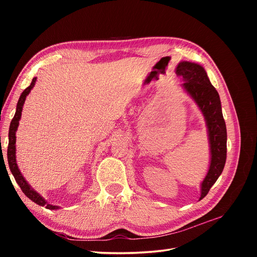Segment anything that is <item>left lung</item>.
I'll use <instances>...</instances> for the list:
<instances>
[{
    "instance_id": "8db88e82",
    "label": "left lung",
    "mask_w": 257,
    "mask_h": 257,
    "mask_svg": "<svg viewBox=\"0 0 257 257\" xmlns=\"http://www.w3.org/2000/svg\"><path fill=\"white\" fill-rule=\"evenodd\" d=\"M177 75L183 79V88L203 111L208 126L211 162L208 174L201 183L200 199H203L222 174L226 162V125L219 93L210 82L204 67L183 61L177 67Z\"/></svg>"
}]
</instances>
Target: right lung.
Returning <instances> with one entry per match:
<instances>
[{"mask_svg":"<svg viewBox=\"0 0 257 257\" xmlns=\"http://www.w3.org/2000/svg\"><path fill=\"white\" fill-rule=\"evenodd\" d=\"M35 81H36V78H33L32 82H31L29 87L21 93V95L19 97L16 113H15L14 118L11 122V126H10V133H9L10 142H9V148H7V161H9L10 169H11L13 176L15 177V180H16V182L19 184L21 191L25 193L31 200H33L34 203H36L40 206H46V208H48V209H59L58 206H52V205H49L46 203V200L40 195V194L36 193L32 188H31L30 184H28V182L25 180V178H23V176L21 175L20 170L17 166V163H16V146H15V144H16V131L18 127L20 116H21L22 106H23V104H25L27 95L34 87Z\"/></svg>","mask_w":257,"mask_h":257,"instance_id":"add662e5","label":"right lung"}]
</instances>
